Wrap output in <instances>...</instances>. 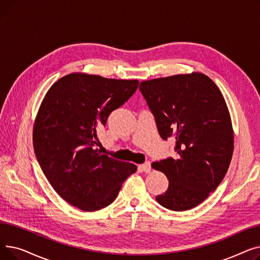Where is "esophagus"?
I'll use <instances>...</instances> for the list:
<instances>
[{"mask_svg": "<svg viewBox=\"0 0 260 260\" xmlns=\"http://www.w3.org/2000/svg\"><path fill=\"white\" fill-rule=\"evenodd\" d=\"M139 170L142 171V172H144V173H149V172H151V170H152L151 162L147 161V162L143 163V165H140V166H139Z\"/></svg>", "mask_w": 260, "mask_h": 260, "instance_id": "34e87169", "label": "esophagus"}]
</instances>
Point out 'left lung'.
Here are the masks:
<instances>
[{
  "label": "left lung",
  "mask_w": 260,
  "mask_h": 260,
  "mask_svg": "<svg viewBox=\"0 0 260 260\" xmlns=\"http://www.w3.org/2000/svg\"><path fill=\"white\" fill-rule=\"evenodd\" d=\"M139 89L161 138L176 139L177 156L152 165L169 179L168 190L156 200L172 211L193 209L220 184L233 155L234 134L223 95L200 73L143 81Z\"/></svg>",
  "instance_id": "left-lung-1"
}]
</instances>
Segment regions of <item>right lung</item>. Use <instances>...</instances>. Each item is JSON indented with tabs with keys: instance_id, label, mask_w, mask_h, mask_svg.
Segmentation results:
<instances>
[{
	"instance_id": "obj_1",
	"label": "right lung",
	"mask_w": 260,
	"mask_h": 260,
	"mask_svg": "<svg viewBox=\"0 0 260 260\" xmlns=\"http://www.w3.org/2000/svg\"><path fill=\"white\" fill-rule=\"evenodd\" d=\"M138 85V80L77 73L59 79L45 94L34 125L35 154L53 189L72 206L86 212L107 207L137 171L101 154L95 140L97 128Z\"/></svg>"
}]
</instances>
